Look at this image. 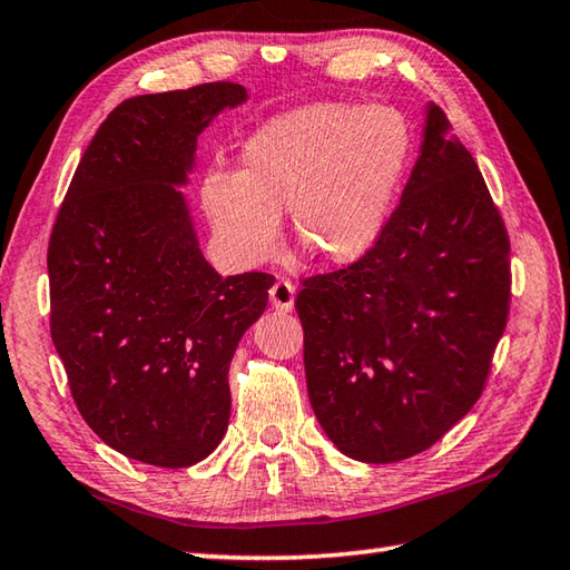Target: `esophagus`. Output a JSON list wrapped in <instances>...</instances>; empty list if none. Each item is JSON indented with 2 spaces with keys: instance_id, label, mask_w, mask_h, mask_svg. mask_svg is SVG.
<instances>
[{
  "instance_id": "34e87169",
  "label": "esophagus",
  "mask_w": 570,
  "mask_h": 570,
  "mask_svg": "<svg viewBox=\"0 0 570 570\" xmlns=\"http://www.w3.org/2000/svg\"><path fill=\"white\" fill-rule=\"evenodd\" d=\"M294 298H296V288L292 282H288V278H278V282L269 288V301L278 313L292 311Z\"/></svg>"
}]
</instances>
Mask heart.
<instances>
[{
    "instance_id": "heart-1",
    "label": "heart",
    "mask_w": 570,
    "mask_h": 570,
    "mask_svg": "<svg viewBox=\"0 0 570 570\" xmlns=\"http://www.w3.org/2000/svg\"><path fill=\"white\" fill-rule=\"evenodd\" d=\"M406 164L402 115L316 102L254 131L239 174H210L200 198L217 242L239 264L272 257L288 210L301 247L325 266H347L380 242Z\"/></svg>"
}]
</instances>
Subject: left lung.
<instances>
[{
    "instance_id": "obj_1",
    "label": "left lung",
    "mask_w": 570,
    "mask_h": 570,
    "mask_svg": "<svg viewBox=\"0 0 570 570\" xmlns=\"http://www.w3.org/2000/svg\"><path fill=\"white\" fill-rule=\"evenodd\" d=\"M429 105L421 154L367 257L304 278L311 406L347 458L396 463L485 390L510 316V237L470 151Z\"/></svg>"
}]
</instances>
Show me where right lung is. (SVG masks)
Wrapping results in <instances>:
<instances>
[{
	"mask_svg": "<svg viewBox=\"0 0 570 570\" xmlns=\"http://www.w3.org/2000/svg\"><path fill=\"white\" fill-rule=\"evenodd\" d=\"M247 100L237 82L137 95L107 115L48 242L51 337L100 439L139 463L188 468L229 421V360L274 276L223 278L184 193L200 131Z\"/></svg>",
	"mask_w": 570,
	"mask_h": 570,
	"instance_id": "add662e5",
	"label": "right lung"
}]
</instances>
